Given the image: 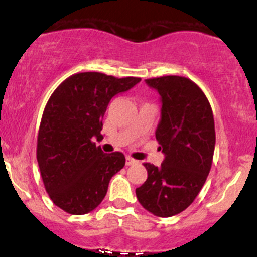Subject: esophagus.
<instances>
[{"instance_id":"obj_1","label":"esophagus","mask_w":257,"mask_h":257,"mask_svg":"<svg viewBox=\"0 0 257 257\" xmlns=\"http://www.w3.org/2000/svg\"><path fill=\"white\" fill-rule=\"evenodd\" d=\"M137 163V160H134L133 158H131V157H126L125 158V165H133V164H136Z\"/></svg>"}]
</instances>
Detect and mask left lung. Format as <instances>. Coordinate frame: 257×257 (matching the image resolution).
<instances>
[{"instance_id": "left-lung-1", "label": "left lung", "mask_w": 257, "mask_h": 257, "mask_svg": "<svg viewBox=\"0 0 257 257\" xmlns=\"http://www.w3.org/2000/svg\"><path fill=\"white\" fill-rule=\"evenodd\" d=\"M162 99L155 138L165 154L159 168L144 163L148 179L136 194L144 209L170 217L191 205L205 184L215 149L214 114L193 80L180 76L145 79Z\"/></svg>"}]
</instances>
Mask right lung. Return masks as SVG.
<instances>
[{
    "label": "right lung",
    "instance_id": "obj_1",
    "mask_svg": "<svg viewBox=\"0 0 257 257\" xmlns=\"http://www.w3.org/2000/svg\"><path fill=\"white\" fill-rule=\"evenodd\" d=\"M141 82L83 72L64 79L49 97L37 137V162L54 205L72 215L92 211L102 203L114 174L123 169V153L105 154L93 138L115 94Z\"/></svg>",
    "mask_w": 257,
    "mask_h": 257
}]
</instances>
